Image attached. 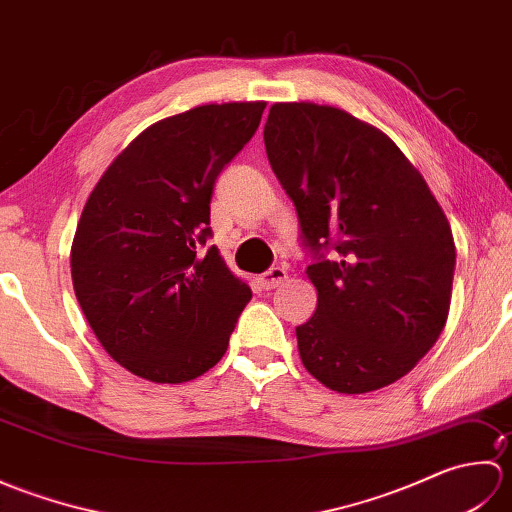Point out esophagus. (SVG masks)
Segmentation results:
<instances>
[{
	"label": "esophagus",
	"instance_id": "1",
	"mask_svg": "<svg viewBox=\"0 0 512 512\" xmlns=\"http://www.w3.org/2000/svg\"><path fill=\"white\" fill-rule=\"evenodd\" d=\"M286 279H288L286 268L284 266H273L270 270H266L262 277H259V284H262L266 290H270V288H277V286L284 284Z\"/></svg>",
	"mask_w": 512,
	"mask_h": 512
}]
</instances>
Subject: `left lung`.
I'll return each instance as SVG.
<instances>
[{"mask_svg": "<svg viewBox=\"0 0 512 512\" xmlns=\"http://www.w3.org/2000/svg\"><path fill=\"white\" fill-rule=\"evenodd\" d=\"M266 154L295 202L317 310L297 325L303 367L339 394L409 374L449 317L455 242L447 215L398 145L339 107L275 103Z\"/></svg>", "mask_w": 512, "mask_h": 512, "instance_id": "8db88e82", "label": "left lung"}]
</instances>
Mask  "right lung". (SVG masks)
<instances>
[{"instance_id":"right-lung-1","label":"right lung","mask_w":512,"mask_h":512,"mask_svg":"<svg viewBox=\"0 0 512 512\" xmlns=\"http://www.w3.org/2000/svg\"><path fill=\"white\" fill-rule=\"evenodd\" d=\"M264 101L211 103L140 132L96 182L70 250L74 295L118 365L187 383L220 361L250 299L211 235L215 178L239 154Z\"/></svg>"}]
</instances>
